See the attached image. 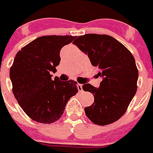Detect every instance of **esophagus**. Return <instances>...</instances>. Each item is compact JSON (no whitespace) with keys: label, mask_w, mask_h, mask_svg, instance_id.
I'll use <instances>...</instances> for the list:
<instances>
[{"label":"esophagus","mask_w":153,"mask_h":153,"mask_svg":"<svg viewBox=\"0 0 153 153\" xmlns=\"http://www.w3.org/2000/svg\"><path fill=\"white\" fill-rule=\"evenodd\" d=\"M77 88H78V90H79V91H82V84H78Z\"/></svg>","instance_id":"34e87169"}]
</instances>
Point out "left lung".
I'll use <instances>...</instances> for the list:
<instances>
[{
  "mask_svg": "<svg viewBox=\"0 0 153 153\" xmlns=\"http://www.w3.org/2000/svg\"><path fill=\"white\" fill-rule=\"evenodd\" d=\"M74 44L88 55L91 65L103 78L98 88L86 83L85 91L94 95V103L85 107V115L94 124L105 126L124 115L137 91L138 70L130 51L113 37L88 34L79 36Z\"/></svg>",
  "mask_w": 153,
  "mask_h": 153,
  "instance_id": "8db88e82",
  "label": "left lung"
}]
</instances>
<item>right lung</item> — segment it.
Segmentation results:
<instances>
[{"label":"right lung","instance_id":"1","mask_svg":"<svg viewBox=\"0 0 153 153\" xmlns=\"http://www.w3.org/2000/svg\"><path fill=\"white\" fill-rule=\"evenodd\" d=\"M73 36H43L19 51L10 68L13 92L25 113L37 123L56 122L71 97L78 91L76 82L52 79L61 61L60 51Z\"/></svg>","mask_w":153,"mask_h":153}]
</instances>
